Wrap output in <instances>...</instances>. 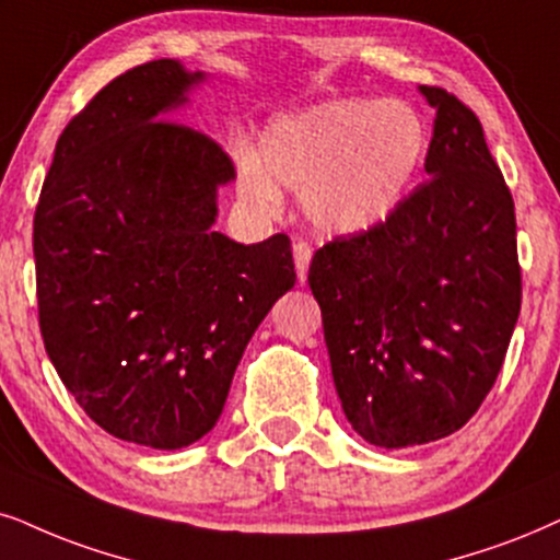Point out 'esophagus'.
<instances>
[{
  "mask_svg": "<svg viewBox=\"0 0 560 560\" xmlns=\"http://www.w3.org/2000/svg\"><path fill=\"white\" fill-rule=\"evenodd\" d=\"M294 253V268H296V279H300V284L307 281V268H310V258H313V247L307 243H294L292 247Z\"/></svg>",
  "mask_w": 560,
  "mask_h": 560,
  "instance_id": "obj_1",
  "label": "esophagus"
}]
</instances>
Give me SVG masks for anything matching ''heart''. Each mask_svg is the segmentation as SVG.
Here are the masks:
<instances>
[{"mask_svg":"<svg viewBox=\"0 0 560 560\" xmlns=\"http://www.w3.org/2000/svg\"><path fill=\"white\" fill-rule=\"evenodd\" d=\"M427 150V124L413 105L338 97L273 118L260 137V162H240V190L276 209L284 186L302 196L320 232L364 235L400 209Z\"/></svg>","mask_w":560,"mask_h":560,"instance_id":"obj_1","label":"heart"}]
</instances>
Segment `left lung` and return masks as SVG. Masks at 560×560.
<instances>
[{
	"label": "left lung",
	"instance_id": "8db88e82",
	"mask_svg": "<svg viewBox=\"0 0 560 560\" xmlns=\"http://www.w3.org/2000/svg\"><path fill=\"white\" fill-rule=\"evenodd\" d=\"M427 175L385 224L310 264L343 413L374 447L455 434L497 382L520 317L514 201L483 126L442 88Z\"/></svg>",
	"mask_w": 560,
	"mask_h": 560
}]
</instances>
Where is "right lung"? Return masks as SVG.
<instances>
[{"mask_svg": "<svg viewBox=\"0 0 560 560\" xmlns=\"http://www.w3.org/2000/svg\"><path fill=\"white\" fill-rule=\"evenodd\" d=\"M207 80L158 59L105 84L56 141L33 222L48 359L97 427L152 450L214 429L245 346L296 281L287 235L214 232L235 167L167 121Z\"/></svg>", "mask_w": 560, "mask_h": 560, "instance_id": "obj_1", "label": "right lung"}]
</instances>
